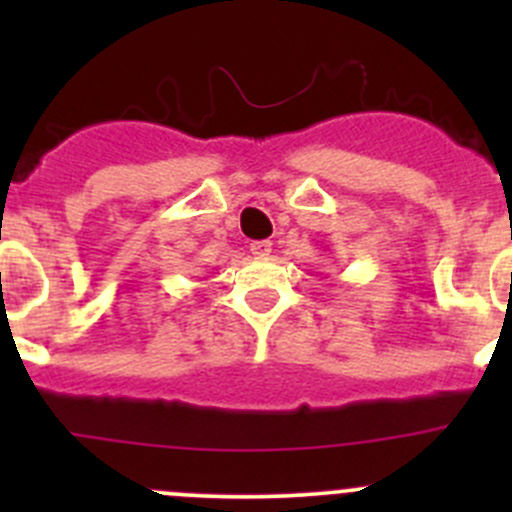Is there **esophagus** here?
<instances>
[{
	"label": "esophagus",
	"mask_w": 512,
	"mask_h": 512,
	"mask_svg": "<svg viewBox=\"0 0 512 512\" xmlns=\"http://www.w3.org/2000/svg\"><path fill=\"white\" fill-rule=\"evenodd\" d=\"M250 252L255 257H267L272 252V242L270 240H257V242H252L250 245Z\"/></svg>",
	"instance_id": "1"
}]
</instances>
